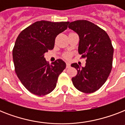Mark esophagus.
Wrapping results in <instances>:
<instances>
[{
	"mask_svg": "<svg viewBox=\"0 0 125 125\" xmlns=\"http://www.w3.org/2000/svg\"><path fill=\"white\" fill-rule=\"evenodd\" d=\"M71 66V64L69 63H66V67L67 68H69V67H70Z\"/></svg>",
	"mask_w": 125,
	"mask_h": 125,
	"instance_id": "esophagus-1",
	"label": "esophagus"
}]
</instances>
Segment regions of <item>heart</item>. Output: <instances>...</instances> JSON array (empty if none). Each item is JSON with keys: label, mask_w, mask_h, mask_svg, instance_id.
<instances>
[{"label": "heart", "mask_w": 125, "mask_h": 125, "mask_svg": "<svg viewBox=\"0 0 125 125\" xmlns=\"http://www.w3.org/2000/svg\"><path fill=\"white\" fill-rule=\"evenodd\" d=\"M63 56L65 59H69L71 58V54L69 53H66V54H65Z\"/></svg>", "instance_id": "1"}]
</instances>
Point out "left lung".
<instances>
[{"mask_svg": "<svg viewBox=\"0 0 125 125\" xmlns=\"http://www.w3.org/2000/svg\"><path fill=\"white\" fill-rule=\"evenodd\" d=\"M68 27L78 34V53L86 59L84 67L76 63L71 64L77 70L73 83L82 93H93L105 83L112 69L114 47L111 40L104 30L88 21H75Z\"/></svg>", "mask_w": 125, "mask_h": 125, "instance_id": "8db88e82", "label": "left lung"}]
</instances>
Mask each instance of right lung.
<instances>
[{"label": "right lung", "instance_id": "add662e5", "mask_svg": "<svg viewBox=\"0 0 125 125\" xmlns=\"http://www.w3.org/2000/svg\"><path fill=\"white\" fill-rule=\"evenodd\" d=\"M69 22L37 21L24 29L17 38L12 53L15 71L30 93L47 95L56 86L66 63L58 59L49 65L45 53L52 50L55 38L66 30Z\"/></svg>", "mask_w": 125, "mask_h": 125}]
</instances>
